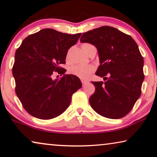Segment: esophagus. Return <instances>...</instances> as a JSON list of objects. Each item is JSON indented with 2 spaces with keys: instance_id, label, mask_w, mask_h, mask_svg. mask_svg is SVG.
Wrapping results in <instances>:
<instances>
[{
  "instance_id": "34e87169",
  "label": "esophagus",
  "mask_w": 157,
  "mask_h": 157,
  "mask_svg": "<svg viewBox=\"0 0 157 157\" xmlns=\"http://www.w3.org/2000/svg\"><path fill=\"white\" fill-rule=\"evenodd\" d=\"M81 82H82V86H85V85L88 83V82H87V81H83V80H82V81H81Z\"/></svg>"
}]
</instances>
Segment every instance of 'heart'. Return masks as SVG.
<instances>
[{
	"instance_id": "b5f03b06",
	"label": "heart",
	"mask_w": 157,
	"mask_h": 157,
	"mask_svg": "<svg viewBox=\"0 0 157 157\" xmlns=\"http://www.w3.org/2000/svg\"><path fill=\"white\" fill-rule=\"evenodd\" d=\"M85 44H82V47ZM95 70V67L94 66H91V65H87V66H82V65H75L72 67H70V72L72 75H75L77 77L81 78V79H87L90 77L94 71Z\"/></svg>"
}]
</instances>
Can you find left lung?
Wrapping results in <instances>:
<instances>
[{
	"label": "left lung",
	"mask_w": 157,
	"mask_h": 157,
	"mask_svg": "<svg viewBox=\"0 0 157 157\" xmlns=\"http://www.w3.org/2000/svg\"><path fill=\"white\" fill-rule=\"evenodd\" d=\"M80 41L97 48L100 66L96 75L105 81H91L96 88L90 98L91 108L110 119L124 117L140 98L144 80V59L137 43L109 26L84 33Z\"/></svg>",
	"instance_id": "obj_1"
}]
</instances>
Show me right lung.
<instances>
[{
    "label": "right lung",
    "instance_id": "1",
    "mask_svg": "<svg viewBox=\"0 0 157 157\" xmlns=\"http://www.w3.org/2000/svg\"><path fill=\"white\" fill-rule=\"evenodd\" d=\"M81 35L44 29L29 35L16 50L12 69L16 93L32 116L42 120L59 116L70 106L72 94L81 88L79 78L64 75L66 70L60 67ZM55 72L64 76L53 79Z\"/></svg>",
    "mask_w": 157,
    "mask_h": 157
}]
</instances>
